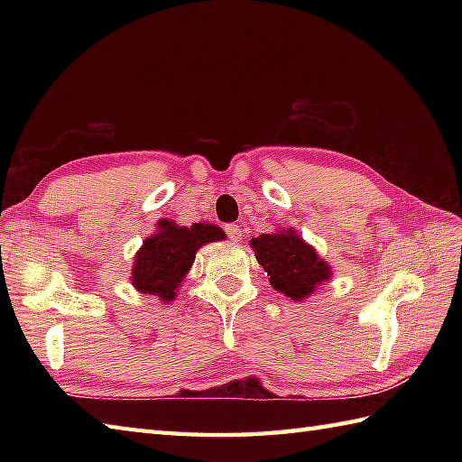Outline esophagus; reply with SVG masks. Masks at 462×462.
Instances as JSON below:
<instances>
[{"instance_id": "obj_1", "label": "esophagus", "mask_w": 462, "mask_h": 462, "mask_svg": "<svg viewBox=\"0 0 462 462\" xmlns=\"http://www.w3.org/2000/svg\"><path fill=\"white\" fill-rule=\"evenodd\" d=\"M226 234H228L230 240L238 242L242 238V228L238 224H228V226H226Z\"/></svg>"}]
</instances>
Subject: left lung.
I'll list each match as a JSON object with an SVG mask.
<instances>
[{"instance_id": "left-lung-1", "label": "left lung", "mask_w": 462, "mask_h": 462, "mask_svg": "<svg viewBox=\"0 0 462 462\" xmlns=\"http://www.w3.org/2000/svg\"><path fill=\"white\" fill-rule=\"evenodd\" d=\"M250 248L268 272L270 286L293 301L308 300L333 276L329 263L291 226L260 234L250 240Z\"/></svg>"}]
</instances>
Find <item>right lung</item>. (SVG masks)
Wrapping results in <instances>:
<instances>
[{
    "mask_svg": "<svg viewBox=\"0 0 462 462\" xmlns=\"http://www.w3.org/2000/svg\"><path fill=\"white\" fill-rule=\"evenodd\" d=\"M226 232L210 222H194L192 226H179L174 220L161 218L156 230L143 240L136 250L131 283L139 293L156 296L169 303L176 300V293L190 272L196 252L204 244L220 242Z\"/></svg>",
    "mask_w": 462,
    "mask_h": 462,
    "instance_id": "right-lung-1",
    "label": "right lung"
}]
</instances>
